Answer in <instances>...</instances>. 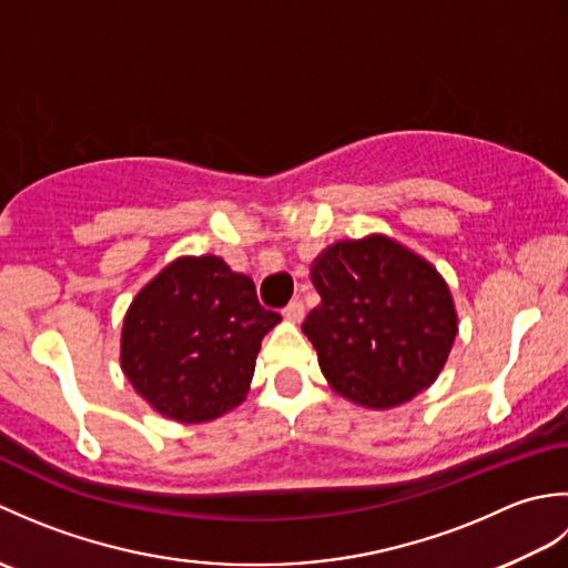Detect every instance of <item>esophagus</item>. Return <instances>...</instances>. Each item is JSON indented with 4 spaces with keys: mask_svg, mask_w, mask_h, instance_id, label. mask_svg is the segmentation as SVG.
Masks as SVG:
<instances>
[{
    "mask_svg": "<svg viewBox=\"0 0 568 568\" xmlns=\"http://www.w3.org/2000/svg\"><path fill=\"white\" fill-rule=\"evenodd\" d=\"M283 317H285L287 322H303V317H305L303 300H293V303L283 310Z\"/></svg>",
    "mask_w": 568,
    "mask_h": 568,
    "instance_id": "obj_1",
    "label": "esophagus"
}]
</instances>
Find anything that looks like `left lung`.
<instances>
[{
	"label": "left lung",
	"mask_w": 568,
	"mask_h": 568,
	"mask_svg": "<svg viewBox=\"0 0 568 568\" xmlns=\"http://www.w3.org/2000/svg\"><path fill=\"white\" fill-rule=\"evenodd\" d=\"M322 297L303 322L336 393L393 407L429 388L456 336L449 287L427 261L385 236L339 241L312 265Z\"/></svg>",
	"instance_id": "left-lung-1"
}]
</instances>
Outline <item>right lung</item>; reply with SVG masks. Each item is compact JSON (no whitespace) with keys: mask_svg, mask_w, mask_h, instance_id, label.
Returning <instances> with one entry per match:
<instances>
[{"mask_svg":"<svg viewBox=\"0 0 568 568\" xmlns=\"http://www.w3.org/2000/svg\"><path fill=\"white\" fill-rule=\"evenodd\" d=\"M277 322L251 277L222 258H178L131 303L122 368L161 415L207 422L244 400L261 339Z\"/></svg>","mask_w":568,"mask_h":568,"instance_id":"right-lung-1","label":"right lung"}]
</instances>
